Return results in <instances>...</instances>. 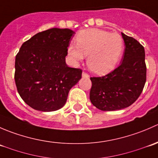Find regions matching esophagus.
I'll return each instance as SVG.
<instances>
[{
    "instance_id": "1",
    "label": "esophagus",
    "mask_w": 158,
    "mask_h": 158,
    "mask_svg": "<svg viewBox=\"0 0 158 158\" xmlns=\"http://www.w3.org/2000/svg\"><path fill=\"white\" fill-rule=\"evenodd\" d=\"M82 76H83V77H85V76H89V75L87 74L86 73H85V72H82Z\"/></svg>"
}]
</instances>
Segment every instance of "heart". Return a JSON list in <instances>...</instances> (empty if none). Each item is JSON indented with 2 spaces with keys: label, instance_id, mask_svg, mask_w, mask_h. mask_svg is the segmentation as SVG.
I'll return each mask as SVG.
<instances>
[{
  "label": "heart",
  "instance_id": "obj_1",
  "mask_svg": "<svg viewBox=\"0 0 158 158\" xmlns=\"http://www.w3.org/2000/svg\"><path fill=\"white\" fill-rule=\"evenodd\" d=\"M76 47L69 45L68 53L76 61L87 56L89 69L98 75L109 73L117 66L124 50V40L118 33L99 29H86L76 37Z\"/></svg>",
  "mask_w": 158,
  "mask_h": 158
}]
</instances>
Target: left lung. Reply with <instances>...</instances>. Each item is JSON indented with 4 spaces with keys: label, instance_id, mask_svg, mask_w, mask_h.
Returning <instances> with one entry per match:
<instances>
[{
    "label": "left lung",
    "instance_id": "8db88e82",
    "mask_svg": "<svg viewBox=\"0 0 158 158\" xmlns=\"http://www.w3.org/2000/svg\"><path fill=\"white\" fill-rule=\"evenodd\" d=\"M125 51L120 66L106 76L91 77V102L102 111H116L133 104L142 92L147 68L144 48L138 40L122 33Z\"/></svg>",
    "mask_w": 158,
    "mask_h": 158
}]
</instances>
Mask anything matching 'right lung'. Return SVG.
<instances>
[{"mask_svg":"<svg viewBox=\"0 0 158 158\" xmlns=\"http://www.w3.org/2000/svg\"><path fill=\"white\" fill-rule=\"evenodd\" d=\"M72 30L52 28L22 44L15 59V79L22 99L33 109L52 111L66 104L68 94L82 78V69L66 65Z\"/></svg>","mask_w":158,"mask_h":158,"instance_id":"right-lung-1","label":"right lung"}]
</instances>
